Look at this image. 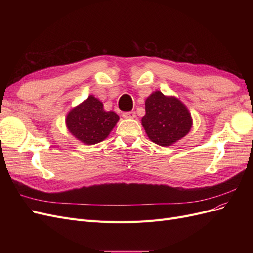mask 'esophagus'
Masks as SVG:
<instances>
[{"label": "esophagus", "instance_id": "obj_1", "mask_svg": "<svg viewBox=\"0 0 253 253\" xmlns=\"http://www.w3.org/2000/svg\"><path fill=\"white\" fill-rule=\"evenodd\" d=\"M122 117L126 118V119H133V118L136 117V113L134 111L125 112V113H122Z\"/></svg>", "mask_w": 253, "mask_h": 253}]
</instances>
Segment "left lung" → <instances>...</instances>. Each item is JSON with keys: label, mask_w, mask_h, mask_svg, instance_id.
<instances>
[{"label": "left lung", "mask_w": 253, "mask_h": 253, "mask_svg": "<svg viewBox=\"0 0 253 253\" xmlns=\"http://www.w3.org/2000/svg\"><path fill=\"white\" fill-rule=\"evenodd\" d=\"M141 124L153 142L169 147L190 132L192 117L177 98L167 97L157 90L145 100V115Z\"/></svg>", "instance_id": "1"}]
</instances>
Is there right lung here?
Returning <instances> with one entry per match:
<instances>
[{
  "mask_svg": "<svg viewBox=\"0 0 253 253\" xmlns=\"http://www.w3.org/2000/svg\"><path fill=\"white\" fill-rule=\"evenodd\" d=\"M119 116L114 112H105L103 104L94 96L70 111L66 126L76 138L85 144H96L109 136Z\"/></svg>",
  "mask_w": 253,
  "mask_h": 253,
  "instance_id": "right-lung-1",
  "label": "right lung"
}]
</instances>
